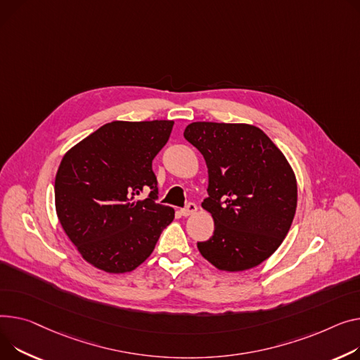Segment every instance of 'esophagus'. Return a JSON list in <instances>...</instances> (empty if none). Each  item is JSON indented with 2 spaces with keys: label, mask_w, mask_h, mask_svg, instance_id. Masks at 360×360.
<instances>
[{
  "label": "esophagus",
  "mask_w": 360,
  "mask_h": 360,
  "mask_svg": "<svg viewBox=\"0 0 360 360\" xmlns=\"http://www.w3.org/2000/svg\"><path fill=\"white\" fill-rule=\"evenodd\" d=\"M195 211H197V205H195L194 202H189L185 208H182V210H181V214L184 215V217H188V215L194 214Z\"/></svg>",
  "instance_id": "esophagus-1"
}]
</instances>
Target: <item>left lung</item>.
Instances as JSON below:
<instances>
[{"label": "left lung", "mask_w": 360, "mask_h": 360, "mask_svg": "<svg viewBox=\"0 0 360 360\" xmlns=\"http://www.w3.org/2000/svg\"><path fill=\"white\" fill-rule=\"evenodd\" d=\"M184 137L208 167L214 233L200 253L220 271L240 272L266 260L288 234L297 210V179L274 141L250 124L197 122Z\"/></svg>", "instance_id": "obj_1"}]
</instances>
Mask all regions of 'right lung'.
Segmentation results:
<instances>
[{"mask_svg": "<svg viewBox=\"0 0 360 360\" xmlns=\"http://www.w3.org/2000/svg\"><path fill=\"white\" fill-rule=\"evenodd\" d=\"M172 127L169 120L111 122L65 153L55 179L56 214L92 266L108 274L136 269L172 223L174 208L155 201L152 169Z\"/></svg>", "mask_w": 360, "mask_h": 360, "instance_id": "1", "label": "right lung"}]
</instances>
